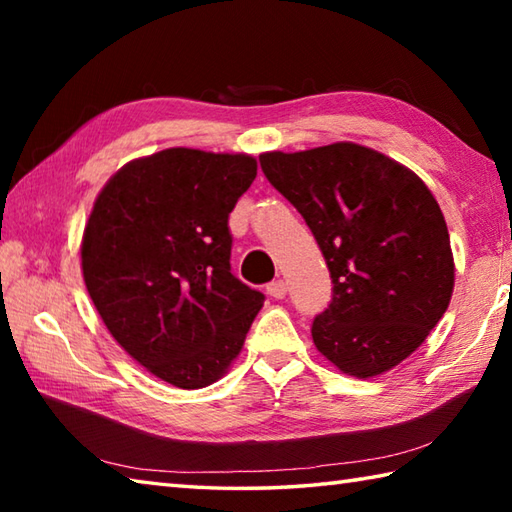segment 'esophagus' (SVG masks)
I'll return each mask as SVG.
<instances>
[{
  "label": "esophagus",
  "mask_w": 512,
  "mask_h": 512,
  "mask_svg": "<svg viewBox=\"0 0 512 512\" xmlns=\"http://www.w3.org/2000/svg\"><path fill=\"white\" fill-rule=\"evenodd\" d=\"M266 292L273 299H284L286 297V292H288V288H286V281L284 279H277V281H270V284L266 286Z\"/></svg>",
  "instance_id": "34e87169"
}]
</instances>
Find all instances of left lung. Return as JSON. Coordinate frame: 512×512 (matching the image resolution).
<instances>
[{
    "label": "left lung",
    "mask_w": 512,
    "mask_h": 512,
    "mask_svg": "<svg viewBox=\"0 0 512 512\" xmlns=\"http://www.w3.org/2000/svg\"><path fill=\"white\" fill-rule=\"evenodd\" d=\"M259 162L330 268L332 301L312 321L317 350L356 378L405 361L447 312L455 279L447 222L427 184L354 143L270 151Z\"/></svg>",
    "instance_id": "8db88e82"
}]
</instances>
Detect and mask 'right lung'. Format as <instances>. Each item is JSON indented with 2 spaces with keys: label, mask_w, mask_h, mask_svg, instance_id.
I'll use <instances>...</instances> for the list:
<instances>
[{
  "label": "right lung",
  "mask_w": 512,
  "mask_h": 512,
  "mask_svg": "<svg viewBox=\"0 0 512 512\" xmlns=\"http://www.w3.org/2000/svg\"><path fill=\"white\" fill-rule=\"evenodd\" d=\"M257 176L246 154L173 147L116 171L85 224V288L107 330L180 389L215 383L264 295L231 273L228 215Z\"/></svg>",
  "instance_id": "right-lung-1"
}]
</instances>
